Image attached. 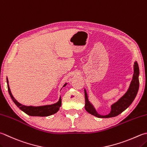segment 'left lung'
Returning a JSON list of instances; mask_svg holds the SVG:
<instances>
[{
	"instance_id": "obj_1",
	"label": "left lung",
	"mask_w": 147,
	"mask_h": 147,
	"mask_svg": "<svg viewBox=\"0 0 147 147\" xmlns=\"http://www.w3.org/2000/svg\"><path fill=\"white\" fill-rule=\"evenodd\" d=\"M134 74L133 76L129 87L126 92L118 99L116 102H115L111 105V111L108 115H100L95 108L94 106L89 101L88 98V94L86 89H84L85 92V109L88 113L97 118H111L119 115L122 112L125 110L132 102H133L135 97H136L138 91L139 90V75H140V69L138 62L136 61L134 64Z\"/></svg>"
}]
</instances>
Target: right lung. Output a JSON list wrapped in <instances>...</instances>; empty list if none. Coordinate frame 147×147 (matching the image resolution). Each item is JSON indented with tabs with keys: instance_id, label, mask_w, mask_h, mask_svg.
I'll use <instances>...</instances> for the list:
<instances>
[{
	"instance_id": "add662e5",
	"label": "right lung",
	"mask_w": 147,
	"mask_h": 147,
	"mask_svg": "<svg viewBox=\"0 0 147 147\" xmlns=\"http://www.w3.org/2000/svg\"><path fill=\"white\" fill-rule=\"evenodd\" d=\"M6 80H7L9 94L11 99L13 100V101L14 102V104L18 106L20 110L24 111L26 114H27L28 115L34 116V117H47V116H50V115H51L56 113L59 110L60 107L61 106V103H62L61 97H60L58 101L52 105L39 106H25V105H22L21 103H20L19 102L17 101V100L15 99V98L13 97V94L11 93V90H10L9 85V82H8L7 78H6ZM67 83H65L64 85V86L62 87V88L65 87V86L67 85Z\"/></svg>"
}]
</instances>
